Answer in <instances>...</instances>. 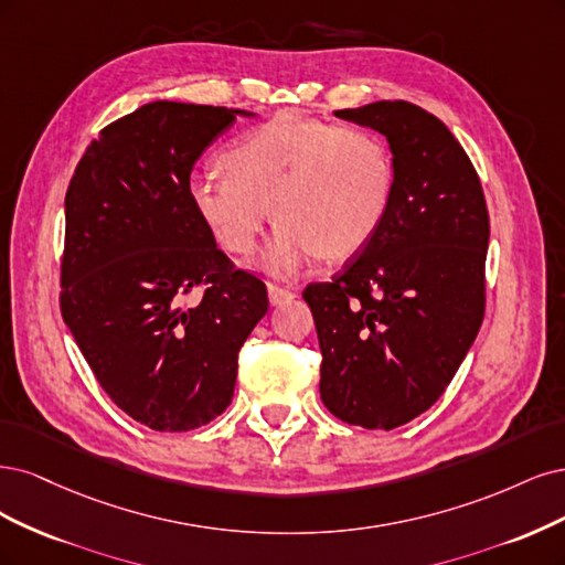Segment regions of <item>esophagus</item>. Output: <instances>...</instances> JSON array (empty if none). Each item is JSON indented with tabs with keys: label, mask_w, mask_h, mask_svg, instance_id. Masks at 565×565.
I'll list each match as a JSON object with an SVG mask.
<instances>
[{
	"label": "esophagus",
	"mask_w": 565,
	"mask_h": 565,
	"mask_svg": "<svg viewBox=\"0 0 565 565\" xmlns=\"http://www.w3.org/2000/svg\"><path fill=\"white\" fill-rule=\"evenodd\" d=\"M267 294H269V302L271 305H284V302L296 298V290L284 288V286H269Z\"/></svg>",
	"instance_id": "obj_1"
}]
</instances>
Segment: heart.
I'll list each match as a JSON object with an SVG mask.
<instances>
[{"instance_id":"b5f03b06","label":"heart","mask_w":565,"mask_h":565,"mask_svg":"<svg viewBox=\"0 0 565 565\" xmlns=\"http://www.w3.org/2000/svg\"><path fill=\"white\" fill-rule=\"evenodd\" d=\"M223 175H194L190 204L234 256L258 244L267 209L277 232L263 267L290 277L312 260H344L385 223L394 194L387 145L361 126L275 117L221 157Z\"/></svg>"}]
</instances>
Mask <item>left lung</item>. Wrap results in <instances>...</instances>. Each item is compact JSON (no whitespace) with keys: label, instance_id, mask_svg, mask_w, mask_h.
Instances as JSON below:
<instances>
[{"label":"left lung","instance_id":"left-lung-1","mask_svg":"<svg viewBox=\"0 0 565 565\" xmlns=\"http://www.w3.org/2000/svg\"><path fill=\"white\" fill-rule=\"evenodd\" d=\"M335 117L390 142L385 223L326 284H309L321 348V402L348 425L394 429L444 394L486 309L488 209L481 180L448 126L406 100Z\"/></svg>","mask_w":565,"mask_h":565}]
</instances>
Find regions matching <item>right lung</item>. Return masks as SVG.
<instances>
[{
    "label": "right lung",
    "instance_id": "right-lung-1",
    "mask_svg": "<svg viewBox=\"0 0 565 565\" xmlns=\"http://www.w3.org/2000/svg\"><path fill=\"white\" fill-rule=\"evenodd\" d=\"M232 107L154 100L86 148L65 194L61 312L107 396L136 423L190 431L221 415L265 284L236 269L190 204L194 161ZM196 287L203 298L185 303Z\"/></svg>",
    "mask_w": 565,
    "mask_h": 565
}]
</instances>
